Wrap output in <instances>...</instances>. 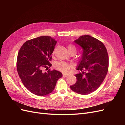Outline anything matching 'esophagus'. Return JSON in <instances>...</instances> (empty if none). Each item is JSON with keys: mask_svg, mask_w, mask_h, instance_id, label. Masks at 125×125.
I'll use <instances>...</instances> for the list:
<instances>
[{"mask_svg": "<svg viewBox=\"0 0 125 125\" xmlns=\"http://www.w3.org/2000/svg\"><path fill=\"white\" fill-rule=\"evenodd\" d=\"M69 75L68 74H67V73H63L62 74V76L63 77H68Z\"/></svg>", "mask_w": 125, "mask_h": 125, "instance_id": "1", "label": "esophagus"}]
</instances>
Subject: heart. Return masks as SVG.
<instances>
[{"instance_id":"b5f03b06","label":"heart","mask_w":125,"mask_h":125,"mask_svg":"<svg viewBox=\"0 0 125 125\" xmlns=\"http://www.w3.org/2000/svg\"><path fill=\"white\" fill-rule=\"evenodd\" d=\"M67 48L69 52L73 50L76 51V48H75V47L74 46V45L72 44H69L68 45ZM54 52H55V50H54L52 53H54ZM71 67H72V65H70V64L66 62H62V61L58 62H56L55 64V67L56 68V69H57L58 70L60 71L65 72V73L68 71L70 69Z\"/></svg>"}]
</instances>
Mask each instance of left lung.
<instances>
[{
  "label": "left lung",
  "instance_id": "left-lung-1",
  "mask_svg": "<svg viewBox=\"0 0 125 125\" xmlns=\"http://www.w3.org/2000/svg\"><path fill=\"white\" fill-rule=\"evenodd\" d=\"M74 42L83 48L82 59L77 68L81 73L74 75L77 81L70 88L86 95L95 91L103 82L108 69V55L104 44L91 36H81Z\"/></svg>",
  "mask_w": 125,
  "mask_h": 125
}]
</instances>
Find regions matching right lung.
Instances as JSON below:
<instances>
[{
	"mask_svg": "<svg viewBox=\"0 0 125 125\" xmlns=\"http://www.w3.org/2000/svg\"><path fill=\"white\" fill-rule=\"evenodd\" d=\"M57 42L51 36H43L26 41L20 49L17 68L22 83L30 92L44 96L52 93L62 73L55 70L43 73L51 67L52 54Z\"/></svg>",
	"mask_w": 125,
	"mask_h": 125,
	"instance_id": "obj_1",
	"label": "right lung"
}]
</instances>
